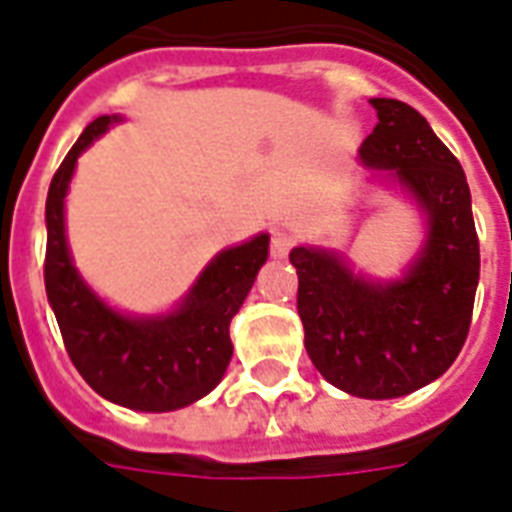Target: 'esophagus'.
I'll return each instance as SVG.
<instances>
[{"mask_svg":"<svg viewBox=\"0 0 512 512\" xmlns=\"http://www.w3.org/2000/svg\"><path fill=\"white\" fill-rule=\"evenodd\" d=\"M293 236L290 233H285V230H274L271 233V255L274 257H285L290 249H293Z\"/></svg>","mask_w":512,"mask_h":512,"instance_id":"34e87169","label":"esophagus"}]
</instances>
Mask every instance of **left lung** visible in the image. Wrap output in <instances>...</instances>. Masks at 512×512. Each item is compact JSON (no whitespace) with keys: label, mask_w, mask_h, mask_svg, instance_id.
<instances>
[{"label":"left lung","mask_w":512,"mask_h":512,"mask_svg":"<svg viewBox=\"0 0 512 512\" xmlns=\"http://www.w3.org/2000/svg\"><path fill=\"white\" fill-rule=\"evenodd\" d=\"M361 160L391 170L429 217V238L401 282L374 285L325 249L295 246L298 314L317 372L361 399H396L450 369L467 342L480 244L467 176L412 105L374 97Z\"/></svg>","instance_id":"1"}]
</instances>
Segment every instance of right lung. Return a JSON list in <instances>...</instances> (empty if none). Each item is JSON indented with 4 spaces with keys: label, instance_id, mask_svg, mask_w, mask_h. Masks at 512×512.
Here are the masks:
<instances>
[{
    "label": "right lung",
    "instance_id": "obj_1",
    "mask_svg": "<svg viewBox=\"0 0 512 512\" xmlns=\"http://www.w3.org/2000/svg\"><path fill=\"white\" fill-rule=\"evenodd\" d=\"M116 116L94 119L67 151L45 200V293L73 366L113 404L170 412L203 399L222 380L233 344L230 320L268 257V236L225 249L168 317H124L102 304L73 268L64 238V195L81 151Z\"/></svg>",
    "mask_w": 512,
    "mask_h": 512
}]
</instances>
